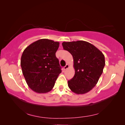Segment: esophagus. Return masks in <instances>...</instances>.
Segmentation results:
<instances>
[{"label":"esophagus","mask_w":125,"mask_h":125,"mask_svg":"<svg viewBox=\"0 0 125 125\" xmlns=\"http://www.w3.org/2000/svg\"><path fill=\"white\" fill-rule=\"evenodd\" d=\"M69 65H68V64H66V65H65V66H64V70H66V69H68V68H69Z\"/></svg>","instance_id":"34e87169"}]
</instances>
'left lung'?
<instances>
[{
  "label": "left lung",
  "mask_w": 125,
  "mask_h": 125,
  "mask_svg": "<svg viewBox=\"0 0 125 125\" xmlns=\"http://www.w3.org/2000/svg\"><path fill=\"white\" fill-rule=\"evenodd\" d=\"M63 48L73 58L75 74L68 81L73 93L83 94L88 93L98 83L105 65V57L99 49L85 41L63 42Z\"/></svg>",
  "instance_id": "obj_1"
}]
</instances>
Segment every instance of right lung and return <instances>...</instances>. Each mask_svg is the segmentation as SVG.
Returning a JSON list of instances; mask_svg holds the SVG:
<instances>
[{
    "instance_id": "right-lung-1",
    "label": "right lung",
    "mask_w": 125,
    "mask_h": 125,
    "mask_svg": "<svg viewBox=\"0 0 125 125\" xmlns=\"http://www.w3.org/2000/svg\"><path fill=\"white\" fill-rule=\"evenodd\" d=\"M59 42L42 39L30 44L23 51L20 65L28 86L38 93H47L53 88L61 72L56 52Z\"/></svg>"
}]
</instances>
